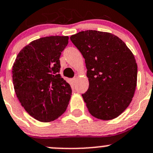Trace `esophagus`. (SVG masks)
<instances>
[{
    "label": "esophagus",
    "instance_id": "34e87169",
    "mask_svg": "<svg viewBox=\"0 0 153 153\" xmlns=\"http://www.w3.org/2000/svg\"><path fill=\"white\" fill-rule=\"evenodd\" d=\"M76 80H77V78H72V84H75V82H76Z\"/></svg>",
    "mask_w": 153,
    "mask_h": 153
}]
</instances>
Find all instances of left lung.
<instances>
[{
  "label": "left lung",
  "mask_w": 153,
  "mask_h": 153,
  "mask_svg": "<svg viewBox=\"0 0 153 153\" xmlns=\"http://www.w3.org/2000/svg\"><path fill=\"white\" fill-rule=\"evenodd\" d=\"M70 40L85 59L89 89L82 97L89 113L105 121L117 118L135 94L138 67L133 54L109 32L82 31Z\"/></svg>",
  "instance_id": "1"
}]
</instances>
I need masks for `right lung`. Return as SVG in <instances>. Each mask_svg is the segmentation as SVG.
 I'll return each instance as SVG.
<instances>
[{
    "mask_svg": "<svg viewBox=\"0 0 153 153\" xmlns=\"http://www.w3.org/2000/svg\"><path fill=\"white\" fill-rule=\"evenodd\" d=\"M68 36H49L29 43L20 51L12 67L17 97L35 119L49 122L67 109L72 95L69 84L59 74L60 56Z\"/></svg>",
    "mask_w": 153,
    "mask_h": 153,
    "instance_id": "add662e5",
    "label": "right lung"
}]
</instances>
